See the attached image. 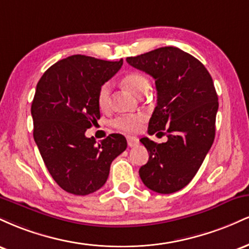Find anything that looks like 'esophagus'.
<instances>
[{
	"label": "esophagus",
	"instance_id": "obj_1",
	"mask_svg": "<svg viewBox=\"0 0 249 249\" xmlns=\"http://www.w3.org/2000/svg\"><path fill=\"white\" fill-rule=\"evenodd\" d=\"M138 144H139V139L138 138H136V137H131V136L127 137L128 147H134V146H137Z\"/></svg>",
	"mask_w": 249,
	"mask_h": 249
}]
</instances>
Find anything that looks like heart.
<instances>
[{"label":"heart","instance_id":"obj_1","mask_svg":"<svg viewBox=\"0 0 249 249\" xmlns=\"http://www.w3.org/2000/svg\"><path fill=\"white\" fill-rule=\"evenodd\" d=\"M122 84L127 90L137 96H142L148 90V81L144 75L139 72H128L122 78ZM110 97V85L107 83L102 84L97 92V104L101 110H105L108 107ZM146 121L145 113H134V115L121 116L112 122L113 126L124 131V132H137L142 126V123Z\"/></svg>","mask_w":249,"mask_h":249}]
</instances>
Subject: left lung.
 Masks as SVG:
<instances>
[{
  "label": "left lung",
  "instance_id": "1",
  "mask_svg": "<svg viewBox=\"0 0 249 249\" xmlns=\"http://www.w3.org/2000/svg\"><path fill=\"white\" fill-rule=\"evenodd\" d=\"M126 62L154 78L157 107L148 133L167 136L161 144L141 139L148 161L139 176L154 192H177L193 179L214 142L219 103L213 79L201 62L174 47L127 57Z\"/></svg>",
  "mask_w": 249,
  "mask_h": 249
}]
</instances>
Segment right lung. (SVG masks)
Returning <instances> with one entry per match:
<instances>
[{"mask_svg": "<svg viewBox=\"0 0 249 249\" xmlns=\"http://www.w3.org/2000/svg\"><path fill=\"white\" fill-rule=\"evenodd\" d=\"M118 62L73 55L43 73L31 104L34 139L43 161L59 187L87 196L107 182L110 165L126 150L119 133L96 142L85 131L101 118L97 92L122 68Z\"/></svg>", "mask_w": 249, "mask_h": 249, "instance_id": "add662e5", "label": "right lung"}]
</instances>
